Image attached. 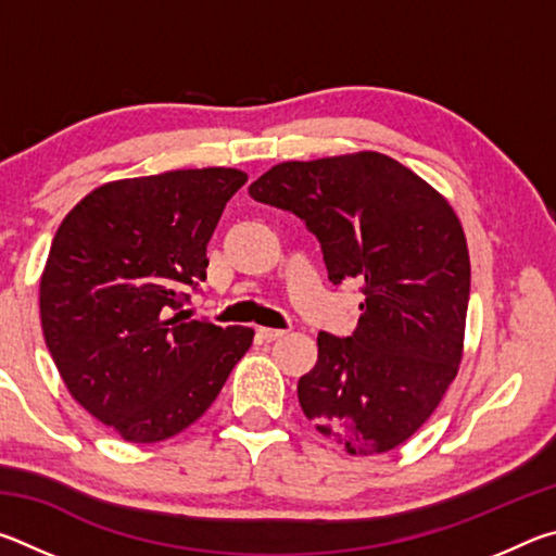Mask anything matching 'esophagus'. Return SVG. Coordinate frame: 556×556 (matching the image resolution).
Returning <instances> with one entry per match:
<instances>
[{"instance_id":"obj_1","label":"esophagus","mask_w":556,"mask_h":556,"mask_svg":"<svg viewBox=\"0 0 556 556\" xmlns=\"http://www.w3.org/2000/svg\"><path fill=\"white\" fill-rule=\"evenodd\" d=\"M257 336L260 341L271 343V341H279V338L285 336V331H279V328H257Z\"/></svg>"}]
</instances>
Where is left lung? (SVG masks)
Wrapping results in <instances>:
<instances>
[{"instance_id":"1","label":"left lung","mask_w":556,"mask_h":556,"mask_svg":"<svg viewBox=\"0 0 556 556\" xmlns=\"http://www.w3.org/2000/svg\"><path fill=\"white\" fill-rule=\"evenodd\" d=\"M250 195L306 223L336 287L363 281L357 328L318 333V361L299 380L306 419L348 454L400 446L437 409L464 351L470 262L454 208L378 152L277 164Z\"/></svg>"}]
</instances>
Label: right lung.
I'll return each instance as SVG.
<instances>
[{
  "label": "right lung",
  "instance_id": "add662e5",
  "mask_svg": "<svg viewBox=\"0 0 556 556\" xmlns=\"http://www.w3.org/2000/svg\"><path fill=\"white\" fill-rule=\"evenodd\" d=\"M238 168H181L88 193L55 232L41 326L73 400L131 444L184 431L218 397L255 331L184 312Z\"/></svg>",
  "mask_w": 556,
  "mask_h": 556
}]
</instances>
